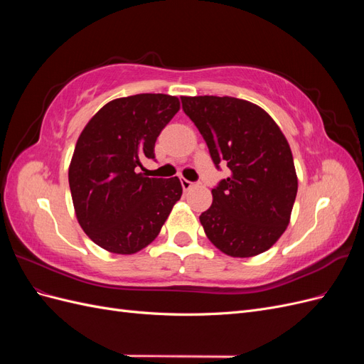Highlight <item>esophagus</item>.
Segmentation results:
<instances>
[{
    "instance_id": "1",
    "label": "esophagus",
    "mask_w": 364,
    "mask_h": 364,
    "mask_svg": "<svg viewBox=\"0 0 364 364\" xmlns=\"http://www.w3.org/2000/svg\"><path fill=\"white\" fill-rule=\"evenodd\" d=\"M181 183H182V188L185 191H188V190H191V188H194V186H196L194 182H190V181H186V179H181Z\"/></svg>"
}]
</instances>
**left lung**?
I'll use <instances>...</instances> for the list:
<instances>
[{"label": "left lung", "mask_w": 364, "mask_h": 364, "mask_svg": "<svg viewBox=\"0 0 364 364\" xmlns=\"http://www.w3.org/2000/svg\"><path fill=\"white\" fill-rule=\"evenodd\" d=\"M183 112L206 141L215 167L230 176L213 188L200 215L209 241L234 258L270 249L290 223L297 176L287 139L273 118L234 97H181Z\"/></svg>", "instance_id": "left-lung-1"}]
</instances>
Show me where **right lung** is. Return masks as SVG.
Returning a JSON list of instances; mask_svg holds the SVG:
<instances>
[{"mask_svg":"<svg viewBox=\"0 0 364 364\" xmlns=\"http://www.w3.org/2000/svg\"><path fill=\"white\" fill-rule=\"evenodd\" d=\"M178 97L136 94L98 111L77 139L68 170L79 225L95 245L119 255L149 246L181 199L178 178H146L161 130L178 114Z\"/></svg>","mask_w":364,"mask_h":364,"instance_id":"1","label":"right lung"}]
</instances>
